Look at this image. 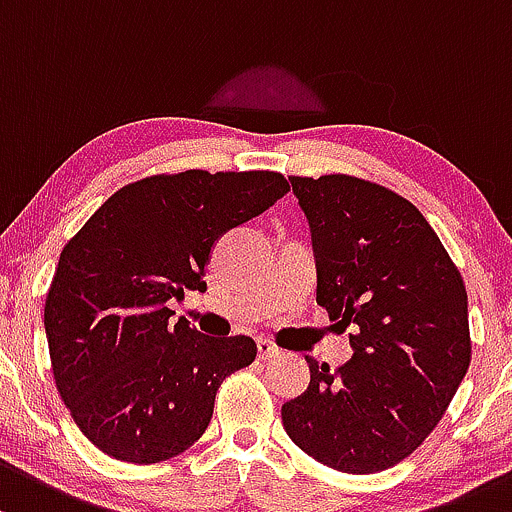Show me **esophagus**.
<instances>
[{
	"instance_id": "1",
	"label": "esophagus",
	"mask_w": 512,
	"mask_h": 512,
	"mask_svg": "<svg viewBox=\"0 0 512 512\" xmlns=\"http://www.w3.org/2000/svg\"><path fill=\"white\" fill-rule=\"evenodd\" d=\"M257 355H260L262 360H272V358H279L282 351H279V348L274 346L272 341H265V338H260V341H257Z\"/></svg>"
}]
</instances>
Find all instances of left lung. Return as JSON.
<instances>
[{
	"mask_svg": "<svg viewBox=\"0 0 512 512\" xmlns=\"http://www.w3.org/2000/svg\"><path fill=\"white\" fill-rule=\"evenodd\" d=\"M309 220L316 301L351 331L338 370L282 405L289 439L343 473L400 464L429 437L471 363L469 299L444 245L407 198L346 174L292 176Z\"/></svg>",
	"mask_w": 512,
	"mask_h": 512,
	"instance_id": "8db88e82",
	"label": "left lung"
}]
</instances>
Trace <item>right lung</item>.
I'll return each instance as SVG.
<instances>
[{
  "instance_id": "right-lung-1",
  "label": "right lung",
  "mask_w": 512,
  "mask_h": 512,
  "mask_svg": "<svg viewBox=\"0 0 512 512\" xmlns=\"http://www.w3.org/2000/svg\"><path fill=\"white\" fill-rule=\"evenodd\" d=\"M287 191L274 171L149 176L107 198L63 247L43 311L53 378L107 456L157 464L186 451L225 375L255 360L250 336H203L171 321L169 301L203 292L215 242Z\"/></svg>"
}]
</instances>
